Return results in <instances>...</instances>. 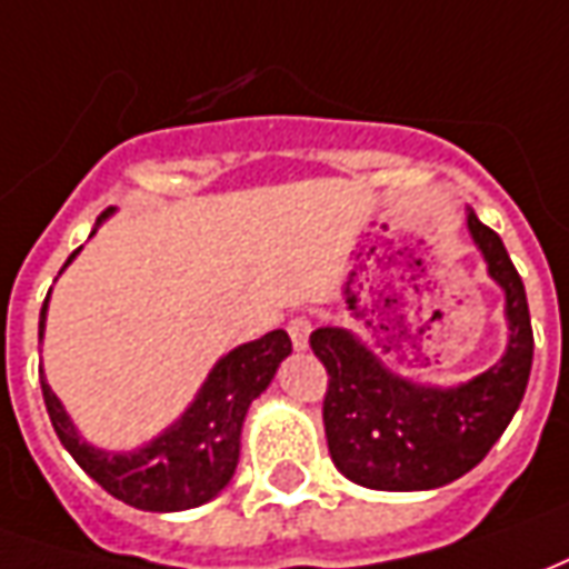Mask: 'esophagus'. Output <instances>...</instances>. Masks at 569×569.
Segmentation results:
<instances>
[{"mask_svg": "<svg viewBox=\"0 0 569 569\" xmlns=\"http://www.w3.org/2000/svg\"><path fill=\"white\" fill-rule=\"evenodd\" d=\"M286 329H289V339L296 345V351H305L308 348V336H311V320L308 317H292Z\"/></svg>", "mask_w": 569, "mask_h": 569, "instance_id": "1", "label": "esophagus"}]
</instances>
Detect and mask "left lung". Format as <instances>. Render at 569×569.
I'll list each match as a JSON object with an SVG mask.
<instances>
[{
	"label": "left lung",
	"mask_w": 569,
	"mask_h": 569,
	"mask_svg": "<svg viewBox=\"0 0 569 569\" xmlns=\"http://www.w3.org/2000/svg\"><path fill=\"white\" fill-rule=\"evenodd\" d=\"M471 240L487 273L506 292L508 345L499 363L456 388L397 376L341 326H320L311 348L329 372L323 425L329 456L360 487L388 492L435 490L468 475L518 412L530 367L533 326L527 292L499 233L468 209Z\"/></svg>",
	"instance_id": "8db88e82"
}]
</instances>
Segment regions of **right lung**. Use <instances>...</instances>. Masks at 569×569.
<instances>
[{
  "label": "right lung",
  "instance_id": "1",
  "mask_svg": "<svg viewBox=\"0 0 569 569\" xmlns=\"http://www.w3.org/2000/svg\"><path fill=\"white\" fill-rule=\"evenodd\" d=\"M110 212L98 218V224ZM77 256L79 249L67 258V264ZM46 311H49V298L39 313V339L46 332ZM289 353H292V341L283 329H273L268 336L246 341L224 353L206 376L193 403L181 412V419H174L160 437H153L150 443L132 452H107L91 447L79 435L77 425L67 416V409L61 407V400L54 397L46 379H42V397L63 450L77 459L79 468L94 483H101L119 502L141 511H184L216 499L230 483L240 462L246 412L252 400L271 385L277 367Z\"/></svg>",
  "mask_w": 569,
  "mask_h": 569
}]
</instances>
